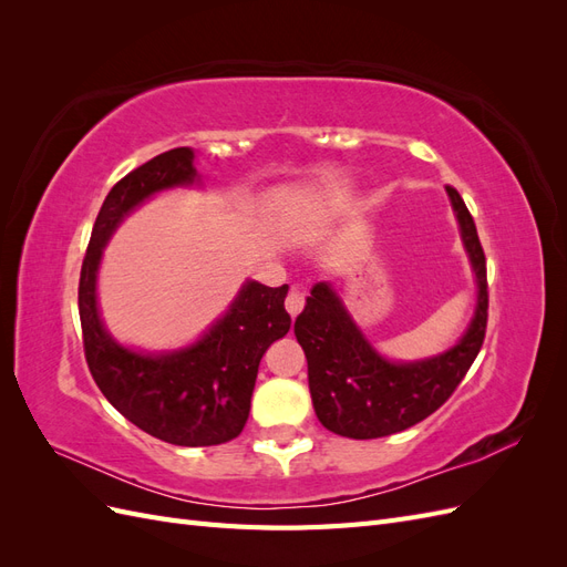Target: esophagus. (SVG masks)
<instances>
[{"instance_id":"esophagus-1","label":"esophagus","mask_w":567,"mask_h":567,"mask_svg":"<svg viewBox=\"0 0 567 567\" xmlns=\"http://www.w3.org/2000/svg\"><path fill=\"white\" fill-rule=\"evenodd\" d=\"M302 307H305V293H302L298 286H293V288L288 290V296H286V310H288L290 317L296 319L302 312Z\"/></svg>"}]
</instances>
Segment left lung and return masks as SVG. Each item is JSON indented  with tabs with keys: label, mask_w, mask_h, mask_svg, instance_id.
I'll list each match as a JSON object with an SVG mask.
<instances>
[{
	"label": "left lung",
	"mask_w": 567,
	"mask_h": 567,
	"mask_svg": "<svg viewBox=\"0 0 567 567\" xmlns=\"http://www.w3.org/2000/svg\"><path fill=\"white\" fill-rule=\"evenodd\" d=\"M447 194L477 279L475 315L452 350L421 362H390L371 348L329 284H315L296 319L317 419L336 435L373 440L416 425L452 398L483 348L489 307L485 250L466 203L454 186Z\"/></svg>",
	"instance_id": "1"
}]
</instances>
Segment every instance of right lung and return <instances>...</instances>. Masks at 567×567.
Listing matches in <instances>:
<instances>
[{
	"label": "right lung",
	"instance_id": "obj_1",
	"mask_svg": "<svg viewBox=\"0 0 567 567\" xmlns=\"http://www.w3.org/2000/svg\"><path fill=\"white\" fill-rule=\"evenodd\" d=\"M194 182V151L186 146L165 151L120 179L96 215L78 288L84 357L99 390L136 427L177 447H210L241 435L260 359L290 329L284 307L288 286L257 281H246L227 315L177 352H132L104 329L96 271L111 234L148 196Z\"/></svg>",
	"mask_w": 567,
	"mask_h": 567
}]
</instances>
